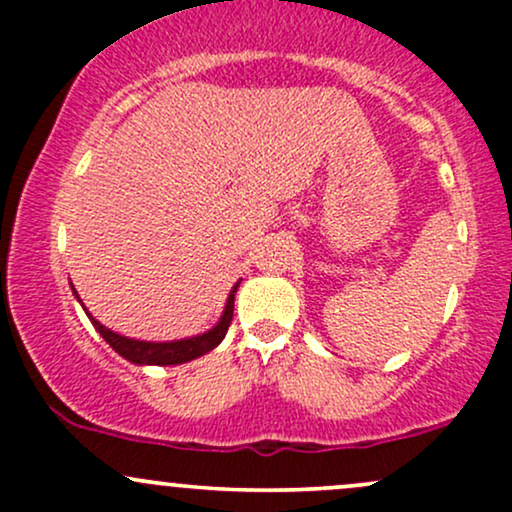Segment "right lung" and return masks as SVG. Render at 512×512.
Instances as JSON below:
<instances>
[{"label":"right lung","mask_w":512,"mask_h":512,"mask_svg":"<svg viewBox=\"0 0 512 512\" xmlns=\"http://www.w3.org/2000/svg\"><path fill=\"white\" fill-rule=\"evenodd\" d=\"M236 291H238V284L233 286L231 296H228L226 310H223V317L214 330L199 334V337L180 339V342L158 344V342H139V339H127V337H120V334L110 332L108 327H103L101 322L93 320L91 315L88 317H91L93 327L101 332V337L105 339V342L113 346L117 354L125 356L127 361L139 363V366H144V363H149V366H175V363H185V361H192V358L207 354V351L214 349V346L219 344L223 337H226L228 325H231V320H233V301H236Z\"/></svg>","instance_id":"add662e5"}]
</instances>
